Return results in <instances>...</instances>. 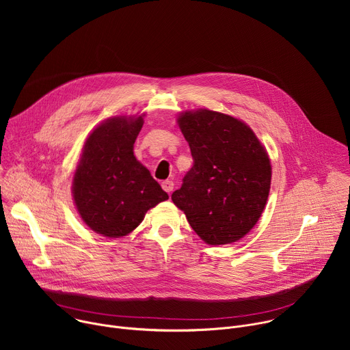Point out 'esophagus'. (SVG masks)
Masks as SVG:
<instances>
[{"label":"esophagus","instance_id":"34e87169","mask_svg":"<svg viewBox=\"0 0 350 350\" xmlns=\"http://www.w3.org/2000/svg\"><path fill=\"white\" fill-rule=\"evenodd\" d=\"M162 188H163L167 193H170V192L173 191V188H174V183L170 181V180H165V181L162 183Z\"/></svg>","mask_w":350,"mask_h":350}]
</instances>
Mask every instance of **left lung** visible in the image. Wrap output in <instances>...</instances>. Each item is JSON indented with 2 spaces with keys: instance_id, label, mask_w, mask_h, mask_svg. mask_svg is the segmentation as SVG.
<instances>
[{
  "instance_id": "1",
  "label": "left lung",
  "mask_w": 350,
  "mask_h": 350,
  "mask_svg": "<svg viewBox=\"0 0 350 350\" xmlns=\"http://www.w3.org/2000/svg\"><path fill=\"white\" fill-rule=\"evenodd\" d=\"M177 122L193 166L172 201L209 245L241 239L267 202L271 165L266 149L245 123L220 112H185Z\"/></svg>"
}]
</instances>
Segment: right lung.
I'll use <instances>...</instances> for the list:
<instances>
[{
  "label": "right lung",
  "instance_id": "right-lung-1",
  "mask_svg": "<svg viewBox=\"0 0 350 350\" xmlns=\"http://www.w3.org/2000/svg\"><path fill=\"white\" fill-rule=\"evenodd\" d=\"M142 116L112 118L87 138L73 177V199L83 221L95 232L119 238L144 220L167 192L134 157Z\"/></svg>",
  "mask_w": 350,
  "mask_h": 350
}]
</instances>
